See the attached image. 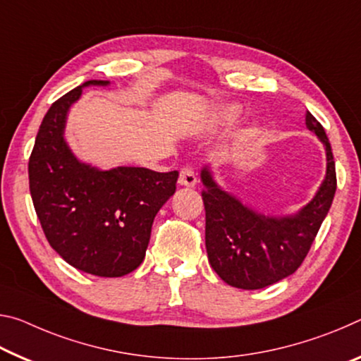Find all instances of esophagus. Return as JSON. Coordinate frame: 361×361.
Segmentation results:
<instances>
[{"label": "esophagus", "mask_w": 361, "mask_h": 361, "mask_svg": "<svg viewBox=\"0 0 361 361\" xmlns=\"http://www.w3.org/2000/svg\"><path fill=\"white\" fill-rule=\"evenodd\" d=\"M178 183L183 186H190L192 188L194 185L197 183V178L196 175H194V170L191 167H188V165H185V167L180 169V176H178Z\"/></svg>", "instance_id": "esophagus-1"}]
</instances>
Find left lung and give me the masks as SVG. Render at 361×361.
I'll return each mask as SVG.
<instances>
[{"instance_id":"obj_1","label":"left lung","mask_w":361,"mask_h":361,"mask_svg":"<svg viewBox=\"0 0 361 361\" xmlns=\"http://www.w3.org/2000/svg\"><path fill=\"white\" fill-rule=\"evenodd\" d=\"M307 128L323 141L328 171L313 201L295 216L268 219L221 191L202 170L205 247L216 274L239 289H262L293 274L302 265L328 215L337 188L336 164L323 125L310 112Z\"/></svg>"}]
</instances>
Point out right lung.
I'll return each mask as SVG.
<instances>
[{"mask_svg":"<svg viewBox=\"0 0 361 361\" xmlns=\"http://www.w3.org/2000/svg\"><path fill=\"white\" fill-rule=\"evenodd\" d=\"M106 85L91 80L85 85ZM82 94L73 88L51 104L28 160V185L44 236L72 267L118 278L145 260L154 216L176 190L178 171L80 164L62 131L66 114Z\"/></svg>","mask_w":361,"mask_h":361,"instance_id":"1","label":"right lung"}]
</instances>
